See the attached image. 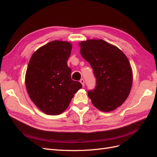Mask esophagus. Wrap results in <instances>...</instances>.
I'll return each mask as SVG.
<instances>
[{
	"label": "esophagus",
	"instance_id": "1",
	"mask_svg": "<svg viewBox=\"0 0 157 157\" xmlns=\"http://www.w3.org/2000/svg\"><path fill=\"white\" fill-rule=\"evenodd\" d=\"M80 82L82 84V86H84V80L83 79V78H82V79H80Z\"/></svg>",
	"mask_w": 157,
	"mask_h": 157
}]
</instances>
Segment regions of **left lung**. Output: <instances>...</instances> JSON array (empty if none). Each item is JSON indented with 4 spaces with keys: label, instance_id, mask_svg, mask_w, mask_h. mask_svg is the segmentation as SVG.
I'll list each match as a JSON object with an SVG mask.
<instances>
[{
    "label": "left lung",
    "instance_id": "1",
    "mask_svg": "<svg viewBox=\"0 0 157 157\" xmlns=\"http://www.w3.org/2000/svg\"><path fill=\"white\" fill-rule=\"evenodd\" d=\"M79 45L80 54L91 65L96 78V88L88 90V97L99 110H115L126 101L132 88L129 60L117 46L101 39L86 40Z\"/></svg>",
    "mask_w": 157,
    "mask_h": 157
}]
</instances>
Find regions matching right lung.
<instances>
[{"mask_svg": "<svg viewBox=\"0 0 157 157\" xmlns=\"http://www.w3.org/2000/svg\"><path fill=\"white\" fill-rule=\"evenodd\" d=\"M72 45L54 40L33 54L25 74V86L32 101L43 113L58 115L67 109L82 84L71 79L67 59Z\"/></svg>", "mask_w": 157, "mask_h": 157, "instance_id": "obj_1", "label": "right lung"}]
</instances>
